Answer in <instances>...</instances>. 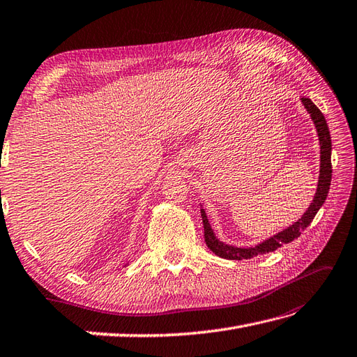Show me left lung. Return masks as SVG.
<instances>
[{
    "label": "left lung",
    "instance_id": "1",
    "mask_svg": "<svg viewBox=\"0 0 357 357\" xmlns=\"http://www.w3.org/2000/svg\"><path fill=\"white\" fill-rule=\"evenodd\" d=\"M303 106L307 107V111L310 112L312 121H314V126L317 129V135H319V143H321V174H319V183H317V191L314 195V200L307 209V213L302 215V219L297 220L294 225H291L289 228L285 231L279 232V234L273 236L271 238L265 240L257 246H252V248H237V246H231L220 242L219 238L214 236L213 229H211V225L208 222V217L205 214V209H200L202 213V220H203V228H205V242L208 245V248L217 254L219 257L228 259V260H243V259H251L256 257L259 254H265L270 251H275L283 243H289L293 242L294 238L301 236L302 229L310 227V223L314 219V215L317 214V211L321 209L324 205V202L328 195L330 191V185H331V137H330V130L328 125H326V120L324 117V114L319 111V107L312 103V101L307 97L302 98Z\"/></svg>",
    "mask_w": 357,
    "mask_h": 357
}]
</instances>
